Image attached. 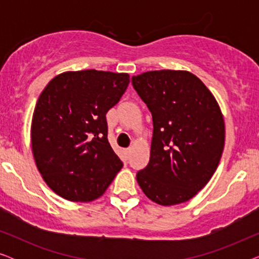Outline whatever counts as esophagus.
<instances>
[{"label":"esophagus","instance_id":"esophagus-1","mask_svg":"<svg viewBox=\"0 0 259 259\" xmlns=\"http://www.w3.org/2000/svg\"><path fill=\"white\" fill-rule=\"evenodd\" d=\"M131 151H132V148H127V150H126V153H127V155H128L130 153H131Z\"/></svg>","mask_w":259,"mask_h":259}]
</instances>
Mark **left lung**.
Listing matches in <instances>:
<instances>
[{"mask_svg": "<svg viewBox=\"0 0 259 259\" xmlns=\"http://www.w3.org/2000/svg\"><path fill=\"white\" fill-rule=\"evenodd\" d=\"M132 84L153 119L148 165L137 180L162 206L193 198L213 176L225 143L223 113L211 91L187 70H151Z\"/></svg>", "mask_w": 259, "mask_h": 259, "instance_id": "8db88e82", "label": "left lung"}]
</instances>
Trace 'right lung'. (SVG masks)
Returning <instances> with one entry per match:
<instances>
[{"label": "right lung", "instance_id": "obj_1", "mask_svg": "<svg viewBox=\"0 0 259 259\" xmlns=\"http://www.w3.org/2000/svg\"><path fill=\"white\" fill-rule=\"evenodd\" d=\"M128 83L127 73L65 72L49 81L38 97L31 151L46 184L63 199H98L121 169L107 139L106 114Z\"/></svg>", "mask_w": 259, "mask_h": 259}]
</instances>
